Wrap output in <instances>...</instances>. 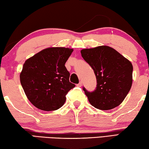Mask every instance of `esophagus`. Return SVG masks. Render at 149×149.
Segmentation results:
<instances>
[{
  "mask_svg": "<svg viewBox=\"0 0 149 149\" xmlns=\"http://www.w3.org/2000/svg\"><path fill=\"white\" fill-rule=\"evenodd\" d=\"M83 85V83H82V81H80L79 84H77V87H81V86Z\"/></svg>",
  "mask_w": 149,
  "mask_h": 149,
  "instance_id": "1",
  "label": "esophagus"
}]
</instances>
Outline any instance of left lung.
Listing matches in <instances>:
<instances>
[{
    "instance_id": "obj_1",
    "label": "left lung",
    "mask_w": 149,
    "mask_h": 149,
    "mask_svg": "<svg viewBox=\"0 0 149 149\" xmlns=\"http://www.w3.org/2000/svg\"><path fill=\"white\" fill-rule=\"evenodd\" d=\"M81 53L94 70L97 83L93 92L83 88L89 103L101 110H109L121 104L132 87L131 62L107 46L83 49Z\"/></svg>"
}]
</instances>
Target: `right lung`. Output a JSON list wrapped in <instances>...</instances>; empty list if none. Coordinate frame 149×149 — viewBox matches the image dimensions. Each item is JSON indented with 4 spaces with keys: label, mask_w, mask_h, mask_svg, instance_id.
I'll use <instances>...</instances> for the list:
<instances>
[{
    "label": "right lung",
    "mask_w": 149,
    "mask_h": 149,
    "mask_svg": "<svg viewBox=\"0 0 149 149\" xmlns=\"http://www.w3.org/2000/svg\"><path fill=\"white\" fill-rule=\"evenodd\" d=\"M73 49L52 47L28 58L20 73V81L29 101L44 111L56 110L75 85L70 83L65 63Z\"/></svg>",
    "instance_id": "1"
}]
</instances>
